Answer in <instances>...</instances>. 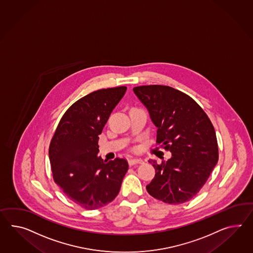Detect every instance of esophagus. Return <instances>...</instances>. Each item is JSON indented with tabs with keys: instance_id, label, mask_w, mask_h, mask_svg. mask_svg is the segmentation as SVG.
I'll use <instances>...</instances> for the list:
<instances>
[{
	"instance_id": "obj_1",
	"label": "esophagus",
	"mask_w": 253,
	"mask_h": 253,
	"mask_svg": "<svg viewBox=\"0 0 253 253\" xmlns=\"http://www.w3.org/2000/svg\"><path fill=\"white\" fill-rule=\"evenodd\" d=\"M136 164H143V161H142V159H139V158H132V159H129V166H133V165H136Z\"/></svg>"
}]
</instances>
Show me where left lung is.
Listing matches in <instances>:
<instances>
[{
    "mask_svg": "<svg viewBox=\"0 0 253 253\" xmlns=\"http://www.w3.org/2000/svg\"><path fill=\"white\" fill-rule=\"evenodd\" d=\"M157 127L156 143L172 157L157 164L146 189L165 203L190 200L206 184L218 160L216 131L203 109L185 93L163 85L133 87Z\"/></svg>",
    "mask_w": 253,
    "mask_h": 253,
    "instance_id": "1",
    "label": "left lung"
}]
</instances>
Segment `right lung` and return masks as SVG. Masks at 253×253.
Masks as SVG:
<instances>
[{
  "label": "right lung",
  "mask_w": 253,
  "mask_h": 253,
  "mask_svg": "<svg viewBox=\"0 0 253 253\" xmlns=\"http://www.w3.org/2000/svg\"><path fill=\"white\" fill-rule=\"evenodd\" d=\"M126 86L89 93L62 116L50 142L53 178L62 192L86 210L100 209L117 197L129 165L124 158L106 163L98 156L99 135Z\"/></svg>",
  "instance_id": "add662e5"
}]
</instances>
